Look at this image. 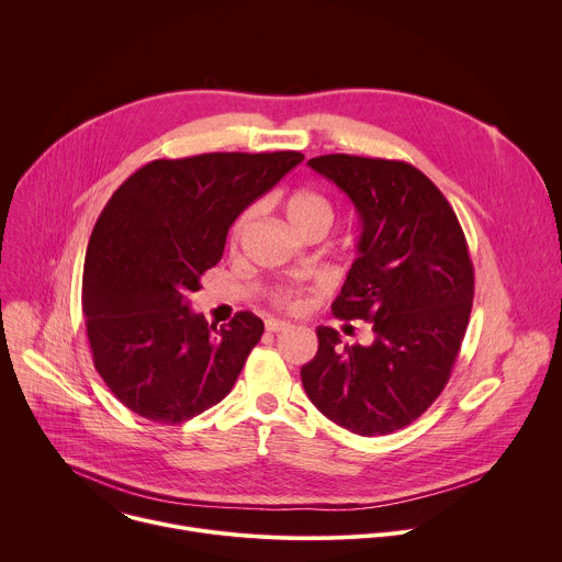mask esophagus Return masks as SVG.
<instances>
[{
	"label": "esophagus",
	"mask_w": 562,
	"mask_h": 562,
	"mask_svg": "<svg viewBox=\"0 0 562 562\" xmlns=\"http://www.w3.org/2000/svg\"><path fill=\"white\" fill-rule=\"evenodd\" d=\"M265 327H267L269 334H280V331H289L291 329L289 323H284V319H276V317H269L267 323H265Z\"/></svg>",
	"instance_id": "34e87169"
}]
</instances>
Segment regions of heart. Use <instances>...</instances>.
Listing matches in <instances>:
<instances>
[{
	"label": "heart",
	"instance_id": "heart-1",
	"mask_svg": "<svg viewBox=\"0 0 562 562\" xmlns=\"http://www.w3.org/2000/svg\"><path fill=\"white\" fill-rule=\"evenodd\" d=\"M284 213L293 228H302L308 224H325L329 228L331 217H334V209H331L329 200L323 193L311 191V189H300V191L291 193L286 198ZM251 215H254V211H247L245 215L237 217V222L231 228V243H237L245 226L249 224ZM276 304H280L289 311H300L304 306V300L295 291H280V293H276Z\"/></svg>",
	"mask_w": 562,
	"mask_h": 562
}]
</instances>
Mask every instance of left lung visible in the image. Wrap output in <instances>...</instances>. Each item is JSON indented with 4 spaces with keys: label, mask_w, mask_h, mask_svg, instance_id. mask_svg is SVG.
Wrapping results in <instances>:
<instances>
[{
    "label": "left lung",
    "mask_w": 562,
    "mask_h": 562,
    "mask_svg": "<svg viewBox=\"0 0 562 562\" xmlns=\"http://www.w3.org/2000/svg\"><path fill=\"white\" fill-rule=\"evenodd\" d=\"M308 167L360 215L358 258L331 308L371 323L373 342L342 347L336 329L317 327L302 386L331 423L393 434L420 418L451 375L473 300L467 239L438 187L407 162L336 153Z\"/></svg>",
    "instance_id": "1"
}]
</instances>
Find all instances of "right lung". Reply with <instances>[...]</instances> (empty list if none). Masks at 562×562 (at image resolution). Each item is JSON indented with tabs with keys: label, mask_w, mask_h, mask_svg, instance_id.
<instances>
[{
	"label": "right lung",
	"mask_w": 562,
	"mask_h": 562,
	"mask_svg": "<svg viewBox=\"0 0 562 562\" xmlns=\"http://www.w3.org/2000/svg\"><path fill=\"white\" fill-rule=\"evenodd\" d=\"M304 159L297 150L153 159L106 202L89 239L82 308L93 362L133 414L178 425L233 389L265 323L215 329L189 308L235 217Z\"/></svg>",
	"instance_id": "right-lung-1"
}]
</instances>
